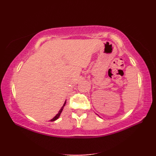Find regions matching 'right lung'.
<instances>
[{"instance_id": "1", "label": "right lung", "mask_w": 156, "mask_h": 156, "mask_svg": "<svg viewBox=\"0 0 156 156\" xmlns=\"http://www.w3.org/2000/svg\"><path fill=\"white\" fill-rule=\"evenodd\" d=\"M66 101H65V102H64V105L62 106V107L61 108V109L59 111V112H58V113L56 115L55 117L53 118L52 119H51L50 120V121H55V120H57V119L59 117V116H60V115H61V113H62V111H63V109H64V106L66 105Z\"/></svg>"}]
</instances>
